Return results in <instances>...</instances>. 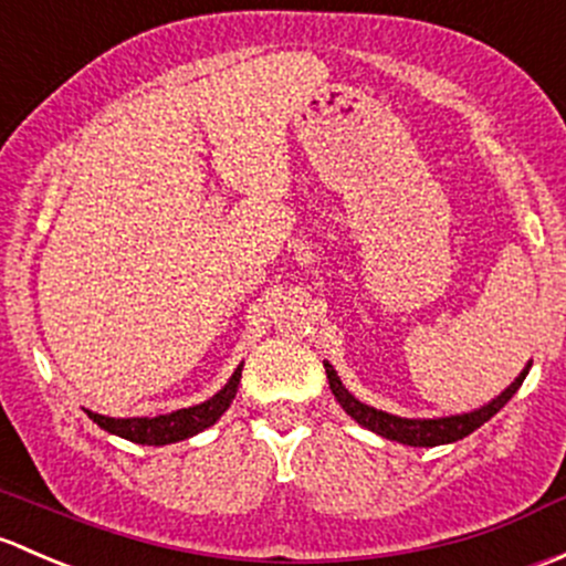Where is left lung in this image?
Segmentation results:
<instances>
[{"label": "left lung", "mask_w": 566, "mask_h": 566, "mask_svg": "<svg viewBox=\"0 0 566 566\" xmlns=\"http://www.w3.org/2000/svg\"><path fill=\"white\" fill-rule=\"evenodd\" d=\"M528 368H532V359H528L526 368L517 373V378L504 389V392L496 395L493 400H488V403L480 406V409L463 411V413H450V417L411 419V417H398V413H389L381 409H373V406L357 400L346 387H343L337 370L332 368L329 363H324L326 378H329V389H332V395H335L337 403L343 406V411H346L354 422L363 424V428H368V430H373V433L384 436V439H389V441H398V444H406V447L452 444V441H460V439H465L469 433H474V430L482 428V424H485L493 413H499L506 403H510L512 395L521 389Z\"/></svg>", "instance_id": "1"}]
</instances>
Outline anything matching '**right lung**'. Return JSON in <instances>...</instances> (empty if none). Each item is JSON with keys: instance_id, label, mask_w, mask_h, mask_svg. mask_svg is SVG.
I'll use <instances>...</instances> for the list:
<instances>
[{"instance_id": "1", "label": "right lung", "mask_w": 566, "mask_h": 566, "mask_svg": "<svg viewBox=\"0 0 566 566\" xmlns=\"http://www.w3.org/2000/svg\"><path fill=\"white\" fill-rule=\"evenodd\" d=\"M240 378H242V365H237V370L231 373V378L223 384V389H218L212 398L203 400V403L188 406V409H177L171 413L116 419V417H103V413H95V411H86V417H90L92 422L101 424L103 430H108V433L133 441V444H147V447L174 444V441L193 439V436L201 433V430L212 428V424L229 411V406L234 403L237 389H240Z\"/></svg>"}]
</instances>
